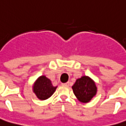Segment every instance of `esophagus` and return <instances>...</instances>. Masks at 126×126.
<instances>
[{
  "instance_id": "esophagus-1",
  "label": "esophagus",
  "mask_w": 126,
  "mask_h": 126,
  "mask_svg": "<svg viewBox=\"0 0 126 126\" xmlns=\"http://www.w3.org/2000/svg\"><path fill=\"white\" fill-rule=\"evenodd\" d=\"M62 86H69V82L63 83V84H62Z\"/></svg>"
}]
</instances>
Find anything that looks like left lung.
Instances as JSON below:
<instances>
[{
    "mask_svg": "<svg viewBox=\"0 0 126 126\" xmlns=\"http://www.w3.org/2000/svg\"><path fill=\"white\" fill-rule=\"evenodd\" d=\"M72 88L77 99L82 103L90 101L97 92V88L94 81L86 76L77 79Z\"/></svg>",
    "mask_w": 126,
    "mask_h": 126,
    "instance_id": "8db88e82",
    "label": "left lung"
}]
</instances>
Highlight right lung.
Segmentation results:
<instances>
[{
    "label": "right lung",
    "instance_id": "obj_1",
    "mask_svg": "<svg viewBox=\"0 0 126 126\" xmlns=\"http://www.w3.org/2000/svg\"><path fill=\"white\" fill-rule=\"evenodd\" d=\"M56 88L53 86L49 79L42 76L36 81L33 86V92L38 99L46 100L53 95Z\"/></svg>",
    "mask_w": 126,
    "mask_h": 126
}]
</instances>
